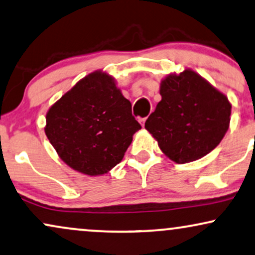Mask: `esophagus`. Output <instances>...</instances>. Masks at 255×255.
I'll list each match as a JSON object with an SVG mask.
<instances>
[{"instance_id": "esophagus-1", "label": "esophagus", "mask_w": 255, "mask_h": 255, "mask_svg": "<svg viewBox=\"0 0 255 255\" xmlns=\"http://www.w3.org/2000/svg\"><path fill=\"white\" fill-rule=\"evenodd\" d=\"M146 120H147V118L140 119V122H141V125H142V127H143V126H144V122H146Z\"/></svg>"}]
</instances>
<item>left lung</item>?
Returning a JSON list of instances; mask_svg holds the SVG:
<instances>
[{"label":"left lung","instance_id":"left-lung-1","mask_svg":"<svg viewBox=\"0 0 255 255\" xmlns=\"http://www.w3.org/2000/svg\"><path fill=\"white\" fill-rule=\"evenodd\" d=\"M162 96L144 128L156 138L161 150L176 163L207 155L220 143L230 126L232 106L222 93L187 69L167 76Z\"/></svg>","mask_w":255,"mask_h":255}]
</instances>
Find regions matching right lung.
<instances>
[{
	"mask_svg": "<svg viewBox=\"0 0 255 255\" xmlns=\"http://www.w3.org/2000/svg\"><path fill=\"white\" fill-rule=\"evenodd\" d=\"M141 125L107 74L79 81L47 113V137L61 159L87 175L107 173L121 162Z\"/></svg>",
	"mask_w": 255,
	"mask_h": 255,
	"instance_id": "1",
	"label": "right lung"
}]
</instances>
